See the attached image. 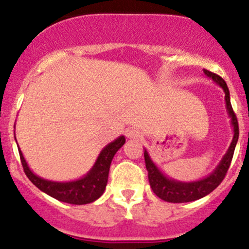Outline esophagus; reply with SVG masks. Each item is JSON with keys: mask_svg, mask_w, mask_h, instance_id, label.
Here are the masks:
<instances>
[{"mask_svg": "<svg viewBox=\"0 0 249 249\" xmlns=\"http://www.w3.org/2000/svg\"><path fill=\"white\" fill-rule=\"evenodd\" d=\"M126 137L128 139H138L142 137V132L139 128L137 127H130L126 130Z\"/></svg>", "mask_w": 249, "mask_h": 249, "instance_id": "1", "label": "esophagus"}]
</instances>
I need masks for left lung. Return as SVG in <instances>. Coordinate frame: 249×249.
<instances>
[{"instance_id":"8db88e82","label":"left lung","mask_w":249,"mask_h":249,"mask_svg":"<svg viewBox=\"0 0 249 249\" xmlns=\"http://www.w3.org/2000/svg\"><path fill=\"white\" fill-rule=\"evenodd\" d=\"M205 75L210 77L213 82L220 85L225 92V102H226V108H227V113L231 118V124L233 127V139L231 142L230 147H228L227 152L222 157L221 161L219 162L218 166L212 173L208 174L205 178L196 180V181H179V180L168 178L166 174H164L159 170V167L151 159L150 154H148L147 150L145 148L144 151V158L145 164H146V170L148 172V181H150V186L152 191L156 193L157 196H159L161 200L168 202H190L194 201L206 196L210 194L213 190L221 184L224 180L226 173H227L228 168H230L231 161H232L234 150H235L236 142L239 139V125L238 121H236L235 113H234L232 104H231L230 99V90H228L227 84L221 77L215 75V73L211 72V71L204 69Z\"/></svg>"}]
</instances>
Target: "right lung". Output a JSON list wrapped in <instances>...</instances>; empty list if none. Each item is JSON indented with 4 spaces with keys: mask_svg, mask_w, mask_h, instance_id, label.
<instances>
[{
    "mask_svg": "<svg viewBox=\"0 0 249 249\" xmlns=\"http://www.w3.org/2000/svg\"><path fill=\"white\" fill-rule=\"evenodd\" d=\"M16 139V137H15ZM125 144V137L121 136L107 144L99 153L98 158L91 170L82 178L72 181H53V180L43 179L36 176L28 166L22 151L19 150L22 166L27 177L37 188L48 196H53L59 201L72 205L90 204L97 200L104 193L107 184L108 171L113 157L117 151Z\"/></svg>",
    "mask_w": 249,
    "mask_h": 249,
    "instance_id": "obj_1",
    "label": "right lung"
}]
</instances>
